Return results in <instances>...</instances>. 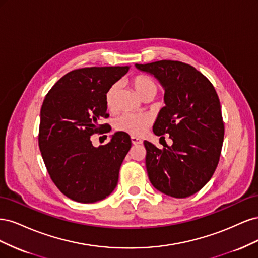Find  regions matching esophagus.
Masks as SVG:
<instances>
[{"instance_id":"34e87169","label":"esophagus","mask_w":258,"mask_h":258,"mask_svg":"<svg viewBox=\"0 0 258 258\" xmlns=\"http://www.w3.org/2000/svg\"><path fill=\"white\" fill-rule=\"evenodd\" d=\"M131 142L134 145H139V144L142 143V140L137 138V137H131Z\"/></svg>"}]
</instances>
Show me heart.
Segmentation results:
<instances>
[{"mask_svg":"<svg viewBox=\"0 0 258 258\" xmlns=\"http://www.w3.org/2000/svg\"><path fill=\"white\" fill-rule=\"evenodd\" d=\"M132 87L135 88L138 95L143 98L147 93H156L157 91V84L151 79L150 76L144 74L136 75L131 80ZM119 86L118 84H113L105 93V104L108 108H113L115 106V101L117 93H118ZM151 118L146 115L126 113L119 116L115 120V128L118 131L126 132L131 136H141L144 134L146 128L150 126Z\"/></svg>","mask_w":258,"mask_h":258,"instance_id":"heart-1","label":"heart"}]
</instances>
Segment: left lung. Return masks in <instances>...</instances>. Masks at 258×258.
I'll return each instance as SVG.
<instances>
[{"mask_svg": "<svg viewBox=\"0 0 258 258\" xmlns=\"http://www.w3.org/2000/svg\"><path fill=\"white\" fill-rule=\"evenodd\" d=\"M165 88V103L153 131L173 144L159 150L144 141L148 178L156 189L174 198L199 191L212 177L221 157L225 127L215 88L194 67L160 60L136 64Z\"/></svg>", "mask_w": 258, "mask_h": 258, "instance_id": "8db88e82", "label": "left lung"}]
</instances>
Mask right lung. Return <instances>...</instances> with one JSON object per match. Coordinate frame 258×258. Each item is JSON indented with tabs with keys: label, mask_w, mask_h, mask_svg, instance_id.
I'll use <instances>...</instances> for the list:
<instances>
[{
	"label": "right lung",
	"mask_w": 258,
	"mask_h": 258,
	"mask_svg": "<svg viewBox=\"0 0 258 258\" xmlns=\"http://www.w3.org/2000/svg\"><path fill=\"white\" fill-rule=\"evenodd\" d=\"M129 67L73 70L54 84L41 108L38 146L58 189L82 204L110 195L118 182L121 163L131 147L130 137L118 131L111 142L95 147L90 137L110 132L105 93Z\"/></svg>",
	"instance_id": "1"
}]
</instances>
